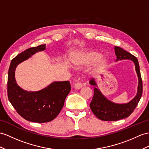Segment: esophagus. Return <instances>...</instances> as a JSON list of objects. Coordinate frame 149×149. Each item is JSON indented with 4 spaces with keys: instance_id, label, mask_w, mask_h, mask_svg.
I'll use <instances>...</instances> for the list:
<instances>
[{
    "instance_id": "1",
    "label": "esophagus",
    "mask_w": 149,
    "mask_h": 149,
    "mask_svg": "<svg viewBox=\"0 0 149 149\" xmlns=\"http://www.w3.org/2000/svg\"><path fill=\"white\" fill-rule=\"evenodd\" d=\"M82 86H83L82 83L81 82H79V81L75 83L74 85V87L76 89H77V90L80 89L81 88H82Z\"/></svg>"
}]
</instances>
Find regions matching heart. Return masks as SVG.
I'll return each instance as SVG.
<instances>
[{
  "instance_id": "b5f03b06",
  "label": "heart",
  "mask_w": 149,
  "mask_h": 149,
  "mask_svg": "<svg viewBox=\"0 0 149 149\" xmlns=\"http://www.w3.org/2000/svg\"><path fill=\"white\" fill-rule=\"evenodd\" d=\"M101 56L102 54L100 52L95 50L76 52L71 55V63L74 67H80L84 65L93 64L97 61L98 66L104 67L107 64V59Z\"/></svg>"
}]
</instances>
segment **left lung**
I'll return each mask as SVG.
<instances>
[{
    "label": "left lung",
    "instance_id": "8db88e82",
    "mask_svg": "<svg viewBox=\"0 0 149 149\" xmlns=\"http://www.w3.org/2000/svg\"><path fill=\"white\" fill-rule=\"evenodd\" d=\"M115 54L117 57L116 61L130 59L135 64V70L139 78V85L136 96L126 104H116L108 100L100 90L98 88L95 80L92 79L90 84L93 86L94 94L90 107L95 116L100 120L113 121L128 117L137 106L142 95L143 85L138 59L132 54L123 50L121 47L115 46Z\"/></svg>",
    "mask_w": 149,
    "mask_h": 149
}]
</instances>
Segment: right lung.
<instances>
[{"label":"right lung","instance_id":"1","mask_svg":"<svg viewBox=\"0 0 149 149\" xmlns=\"http://www.w3.org/2000/svg\"><path fill=\"white\" fill-rule=\"evenodd\" d=\"M45 49V44H43L18 54L10 62L8 78V96L10 104L24 119L40 123L49 122L57 117L71 90L68 81H54L37 92H28L17 85L15 79L17 65Z\"/></svg>","mask_w":149,"mask_h":149}]
</instances>
